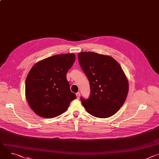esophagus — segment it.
<instances>
[{"label":"esophagus","instance_id":"obj_1","mask_svg":"<svg viewBox=\"0 0 159 159\" xmlns=\"http://www.w3.org/2000/svg\"><path fill=\"white\" fill-rule=\"evenodd\" d=\"M76 96H77V99H79L80 98V93H77L76 94Z\"/></svg>","mask_w":159,"mask_h":159}]
</instances>
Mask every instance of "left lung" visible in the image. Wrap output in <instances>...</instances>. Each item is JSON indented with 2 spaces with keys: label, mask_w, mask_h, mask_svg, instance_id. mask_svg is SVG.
Wrapping results in <instances>:
<instances>
[{
  "label": "left lung",
  "mask_w": 159,
  "mask_h": 159,
  "mask_svg": "<svg viewBox=\"0 0 159 159\" xmlns=\"http://www.w3.org/2000/svg\"><path fill=\"white\" fill-rule=\"evenodd\" d=\"M78 58L90 86L89 98H80L84 108L99 118L114 115L123 105L129 90L121 65L111 56L94 52L79 53Z\"/></svg>",
  "instance_id": "1"
}]
</instances>
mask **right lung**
I'll use <instances>...</instances> for the list:
<instances>
[{
  "mask_svg": "<svg viewBox=\"0 0 159 159\" xmlns=\"http://www.w3.org/2000/svg\"><path fill=\"white\" fill-rule=\"evenodd\" d=\"M75 60L74 53L56 55L38 61L30 70L25 96L29 106L39 116L57 117L76 99L66 77Z\"/></svg>",
  "mask_w": 159,
  "mask_h": 159,
  "instance_id": "add662e5",
  "label": "right lung"
}]
</instances>
